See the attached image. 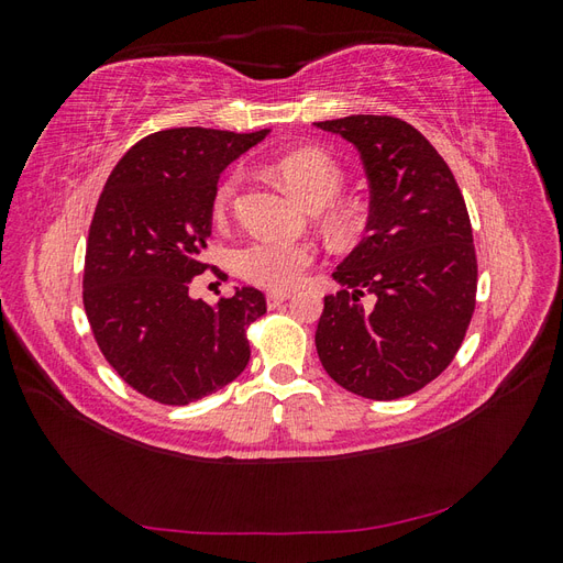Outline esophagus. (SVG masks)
Here are the masks:
<instances>
[{
    "label": "esophagus",
    "mask_w": 563,
    "mask_h": 563,
    "mask_svg": "<svg viewBox=\"0 0 563 563\" xmlns=\"http://www.w3.org/2000/svg\"><path fill=\"white\" fill-rule=\"evenodd\" d=\"M288 298H291V294H288V291H269V294L265 296L267 308H277V305H282V302L288 300Z\"/></svg>",
    "instance_id": "obj_1"
}]
</instances>
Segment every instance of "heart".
Here are the masks:
<instances>
[{
    "label": "heart",
    "mask_w": 563,
    "mask_h": 563,
    "mask_svg": "<svg viewBox=\"0 0 563 563\" xmlns=\"http://www.w3.org/2000/svg\"><path fill=\"white\" fill-rule=\"evenodd\" d=\"M277 172L300 201L308 207H321L329 203L343 190L345 174L340 164L321 150H296L277 159ZM244 180L242 168H234L228 174L213 195V213L220 218L225 216L232 207V201L240 192ZM335 223L352 225L354 223V209L352 207H335L333 209ZM317 258V251L308 242H294V240H253L246 246L236 251V267H240L242 277L251 284H258L272 291H286L302 282L305 272Z\"/></svg>",
    "instance_id": "obj_1"
}]
</instances>
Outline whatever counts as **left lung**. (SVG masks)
Returning <instances> with one entry per match:
<instances>
[{
  "label": "left lung",
  "mask_w": 563,
  "mask_h": 563,
  "mask_svg": "<svg viewBox=\"0 0 563 563\" xmlns=\"http://www.w3.org/2000/svg\"><path fill=\"white\" fill-rule=\"evenodd\" d=\"M319 129L360 150L371 203L366 236L333 272L323 298L319 362L354 395L408 397L444 371L476 305V253L463 192L449 164L411 124L352 114ZM371 292L374 308L361 298Z\"/></svg>",
  "instance_id": "8db88e82"
}]
</instances>
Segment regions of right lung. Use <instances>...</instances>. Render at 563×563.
<instances>
[{
	"label": "right lung",
	"instance_id": "obj_1",
	"mask_svg": "<svg viewBox=\"0 0 563 563\" xmlns=\"http://www.w3.org/2000/svg\"><path fill=\"white\" fill-rule=\"evenodd\" d=\"M267 133H150L100 192L84 258V310L108 364L152 401L209 397L249 364L246 329L265 314V296L244 286L209 305L190 286L211 267L203 251L220 172Z\"/></svg>",
	"mask_w": 563,
	"mask_h": 563
}]
</instances>
